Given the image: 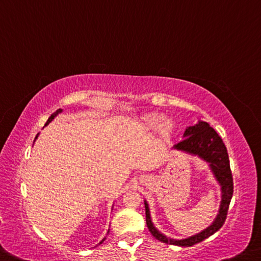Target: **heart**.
I'll list each match as a JSON object with an SVG mask.
<instances>
[{
  "instance_id": "heart-1",
  "label": "heart",
  "mask_w": 261,
  "mask_h": 261,
  "mask_svg": "<svg viewBox=\"0 0 261 261\" xmlns=\"http://www.w3.org/2000/svg\"><path fill=\"white\" fill-rule=\"evenodd\" d=\"M138 127L144 134H151L159 130L164 139H171L176 131L174 121L166 119V116L156 111L143 115L138 121Z\"/></svg>"
}]
</instances>
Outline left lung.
Listing matches in <instances>:
<instances>
[{
  "label": "left lung",
  "mask_w": 261,
  "mask_h": 261,
  "mask_svg": "<svg viewBox=\"0 0 261 261\" xmlns=\"http://www.w3.org/2000/svg\"><path fill=\"white\" fill-rule=\"evenodd\" d=\"M185 139L182 142L177 143L174 145V148L180 151H185L190 154L200 156L201 159L209 164L210 168L214 173L215 177L221 185L222 189V201L220 212L217 217L215 218L212 225H209L206 229L201 231L200 233H196L192 237L185 239H172L167 238L166 236L160 233L158 230L153 226L150 217V210L148 204L145 201V214H146V224L153 237L158 239L159 242L171 244V245L177 246H193L195 244L204 241L210 236L218 231L224 224L226 220L227 210H229L230 201L232 198L233 194V179L232 173L230 169L229 155H227L226 147L223 143L222 138L215 131L212 126L206 122L200 121L196 125L189 126L186 129Z\"/></svg>",
  "instance_id": "1"
}]
</instances>
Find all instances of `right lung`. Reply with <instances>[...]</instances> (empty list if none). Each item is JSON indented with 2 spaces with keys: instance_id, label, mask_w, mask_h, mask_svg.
Masks as SVG:
<instances>
[{
  "instance_id": "1",
  "label": "right lung",
  "mask_w": 261,
  "mask_h": 261,
  "mask_svg": "<svg viewBox=\"0 0 261 261\" xmlns=\"http://www.w3.org/2000/svg\"><path fill=\"white\" fill-rule=\"evenodd\" d=\"M59 113H61V109H59V110H57V113H55V114H52L51 116H49V118L47 119V122H46V124H45V125H47V124H48L49 122H51V121H52V119H53V118H55V117H56V116H57L58 114H59ZM37 137H38V135H37V136H36V138H37ZM103 241H105V239H103ZM103 241H102V242H103ZM102 242H101L100 244H102Z\"/></svg>"
}]
</instances>
